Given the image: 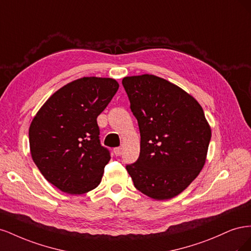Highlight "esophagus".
Masks as SVG:
<instances>
[{"label": "esophagus", "mask_w": 251, "mask_h": 251, "mask_svg": "<svg viewBox=\"0 0 251 251\" xmlns=\"http://www.w3.org/2000/svg\"><path fill=\"white\" fill-rule=\"evenodd\" d=\"M121 153H123V149H121V148H115V149H114V154H115L116 156H120Z\"/></svg>", "instance_id": "1"}]
</instances>
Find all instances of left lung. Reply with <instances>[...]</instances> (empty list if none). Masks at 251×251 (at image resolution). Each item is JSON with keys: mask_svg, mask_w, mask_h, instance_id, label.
<instances>
[{"mask_svg": "<svg viewBox=\"0 0 251 251\" xmlns=\"http://www.w3.org/2000/svg\"><path fill=\"white\" fill-rule=\"evenodd\" d=\"M123 86L140 131L139 157L126 169L142 194L174 198L206 160L211 131L203 109L185 91L155 75L125 77Z\"/></svg>", "mask_w": 251, "mask_h": 251, "instance_id": "obj_1", "label": "left lung"}]
</instances>
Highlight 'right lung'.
<instances>
[{"label": "right lung", "mask_w": 251, "mask_h": 251, "mask_svg": "<svg viewBox=\"0 0 251 251\" xmlns=\"http://www.w3.org/2000/svg\"><path fill=\"white\" fill-rule=\"evenodd\" d=\"M112 78L82 77L57 90L29 127L30 151L43 176L60 191L80 195L100 183L110 151L97 116L118 90Z\"/></svg>", "instance_id": "1"}]
</instances>
